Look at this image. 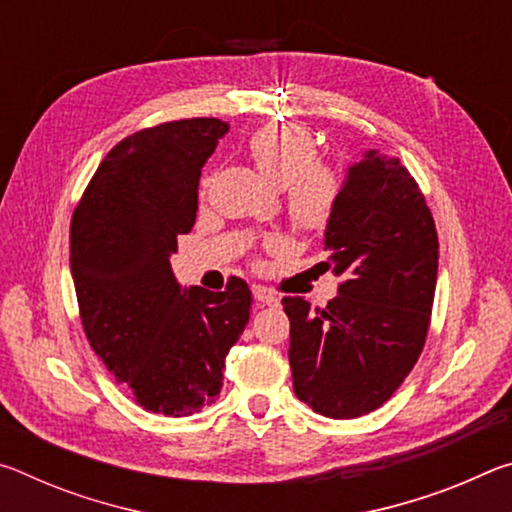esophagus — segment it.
Segmentation results:
<instances>
[{
	"label": "esophagus",
	"instance_id": "obj_1",
	"mask_svg": "<svg viewBox=\"0 0 512 512\" xmlns=\"http://www.w3.org/2000/svg\"><path fill=\"white\" fill-rule=\"evenodd\" d=\"M253 296H255V300L259 302V305H277V302H280V298L275 296L273 291H268V289H264V287H255L253 289Z\"/></svg>",
	"mask_w": 512,
	"mask_h": 512
}]
</instances>
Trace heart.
<instances>
[{
	"mask_svg": "<svg viewBox=\"0 0 512 512\" xmlns=\"http://www.w3.org/2000/svg\"><path fill=\"white\" fill-rule=\"evenodd\" d=\"M248 153L262 176L287 192V212L298 228L318 232L332 221L341 178L318 162L311 133L300 124H271L248 137Z\"/></svg>",
	"mask_w": 512,
	"mask_h": 512,
	"instance_id": "b5f03b06",
	"label": "heart"
}]
</instances>
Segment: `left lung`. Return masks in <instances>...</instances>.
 Here are the masks:
<instances>
[{
  "instance_id": "8db88e82",
  "label": "left lung",
  "mask_w": 512,
  "mask_h": 512,
  "mask_svg": "<svg viewBox=\"0 0 512 512\" xmlns=\"http://www.w3.org/2000/svg\"><path fill=\"white\" fill-rule=\"evenodd\" d=\"M323 262L339 296L311 311L284 296L293 391L316 413L350 420L379 409L418 361L438 280V235L418 183L377 149L345 173Z\"/></svg>"
}]
</instances>
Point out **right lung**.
<instances>
[{"label": "right lung", "mask_w": 512, "mask_h": 512, "mask_svg": "<svg viewBox=\"0 0 512 512\" xmlns=\"http://www.w3.org/2000/svg\"><path fill=\"white\" fill-rule=\"evenodd\" d=\"M228 131L198 117L128 135L72 219L69 268L92 350L142 409L173 418L214 404L250 318L244 280L219 293L183 289L169 262L196 221L203 164Z\"/></svg>", "instance_id": "1"}]
</instances>
